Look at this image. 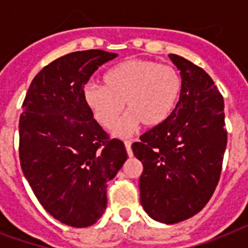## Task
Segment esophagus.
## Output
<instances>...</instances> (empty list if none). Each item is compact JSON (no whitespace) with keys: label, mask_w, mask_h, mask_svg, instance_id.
<instances>
[{"label":"esophagus","mask_w":248,"mask_h":248,"mask_svg":"<svg viewBox=\"0 0 248 248\" xmlns=\"http://www.w3.org/2000/svg\"><path fill=\"white\" fill-rule=\"evenodd\" d=\"M124 145H125V149H126V153H128V155H129V156H132V155H133V153H132V142L124 141Z\"/></svg>","instance_id":"esophagus-1"}]
</instances>
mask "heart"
<instances>
[{
    "mask_svg": "<svg viewBox=\"0 0 248 248\" xmlns=\"http://www.w3.org/2000/svg\"><path fill=\"white\" fill-rule=\"evenodd\" d=\"M180 93L181 78L176 68L149 59H128L103 75V86L88 84L84 98L105 128L114 126L124 103L128 114L115 126L114 133L125 137L140 124L154 128L166 122Z\"/></svg>",
    "mask_w": 248,
    "mask_h": 248,
    "instance_id": "b5f03b06",
    "label": "heart"
}]
</instances>
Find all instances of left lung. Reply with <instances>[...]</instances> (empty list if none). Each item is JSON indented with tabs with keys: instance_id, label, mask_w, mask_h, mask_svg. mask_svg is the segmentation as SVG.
Instances as JSON below:
<instances>
[{
	"instance_id": "left-lung-1",
	"label": "left lung",
	"mask_w": 248,
	"mask_h": 248,
	"mask_svg": "<svg viewBox=\"0 0 248 248\" xmlns=\"http://www.w3.org/2000/svg\"><path fill=\"white\" fill-rule=\"evenodd\" d=\"M181 75L174 110L132 145L142 163L140 197L155 221L176 224L197 215L217 186L226 149L224 99L210 75L170 54Z\"/></svg>"
}]
</instances>
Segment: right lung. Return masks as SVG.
<instances>
[{
    "mask_svg": "<svg viewBox=\"0 0 248 248\" xmlns=\"http://www.w3.org/2000/svg\"><path fill=\"white\" fill-rule=\"evenodd\" d=\"M118 54L75 51L44 67L31 82L19 119L24 177L47 214L86 228L107 206V182L125 163L120 140H110L86 105L84 85Z\"/></svg>",
    "mask_w": 248,
    "mask_h": 248,
    "instance_id": "1",
    "label": "right lung"
}]
</instances>
